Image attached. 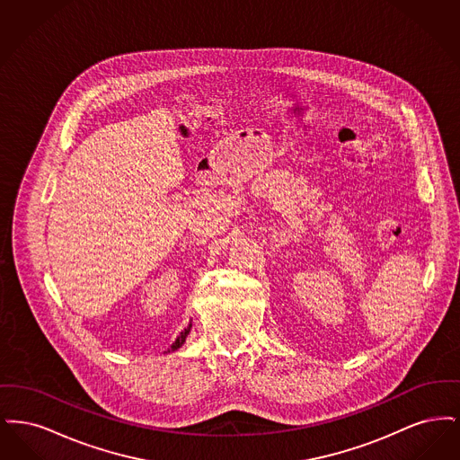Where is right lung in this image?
Listing matches in <instances>:
<instances>
[{
    "label": "right lung",
    "mask_w": 460,
    "mask_h": 460,
    "mask_svg": "<svg viewBox=\"0 0 460 460\" xmlns=\"http://www.w3.org/2000/svg\"><path fill=\"white\" fill-rule=\"evenodd\" d=\"M190 329H191V324H190V326H188V328L184 329V331H182V332H181V334H179V336H177V340H175L174 343H172V347H171V350H177V349H179V347H182V343H184V341H186V336H188V334H190ZM169 350V351H171Z\"/></svg>",
    "instance_id": "obj_1"
}]
</instances>
